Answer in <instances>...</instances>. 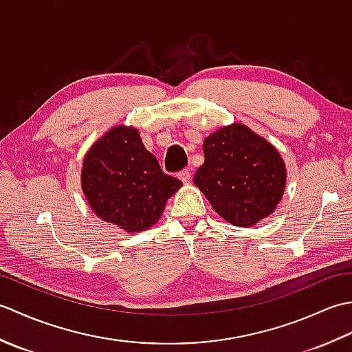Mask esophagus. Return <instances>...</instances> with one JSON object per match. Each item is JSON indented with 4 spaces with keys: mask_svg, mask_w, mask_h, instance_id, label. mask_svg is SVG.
Here are the masks:
<instances>
[{
    "mask_svg": "<svg viewBox=\"0 0 352 352\" xmlns=\"http://www.w3.org/2000/svg\"><path fill=\"white\" fill-rule=\"evenodd\" d=\"M177 177L180 178V180H182L183 183H188V182L190 180V177H192V169H190V168H186V169L178 172Z\"/></svg>",
    "mask_w": 352,
    "mask_h": 352,
    "instance_id": "obj_1",
    "label": "esophagus"
}]
</instances>
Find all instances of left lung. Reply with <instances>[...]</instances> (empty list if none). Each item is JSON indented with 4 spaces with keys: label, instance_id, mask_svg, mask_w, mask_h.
<instances>
[{
    "label": "left lung",
    "instance_id": "left-lung-1",
    "mask_svg": "<svg viewBox=\"0 0 352 352\" xmlns=\"http://www.w3.org/2000/svg\"><path fill=\"white\" fill-rule=\"evenodd\" d=\"M203 149L204 164L193 183L221 218L251 227L275 210L286 186V166L267 140L234 124L210 134Z\"/></svg>",
    "mask_w": 352,
    "mask_h": 352
}]
</instances>
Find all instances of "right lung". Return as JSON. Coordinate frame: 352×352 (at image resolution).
Returning a JSON list of instances; mask_svg holds the SVG:
<instances>
[{
  "label": "right lung",
  "instance_id": "add662e5",
  "mask_svg": "<svg viewBox=\"0 0 352 352\" xmlns=\"http://www.w3.org/2000/svg\"><path fill=\"white\" fill-rule=\"evenodd\" d=\"M81 186L92 210L106 222L139 233L157 222L182 182L166 175L138 130L115 126L89 149Z\"/></svg>",
  "mask_w": 352,
  "mask_h": 352
}]
</instances>
